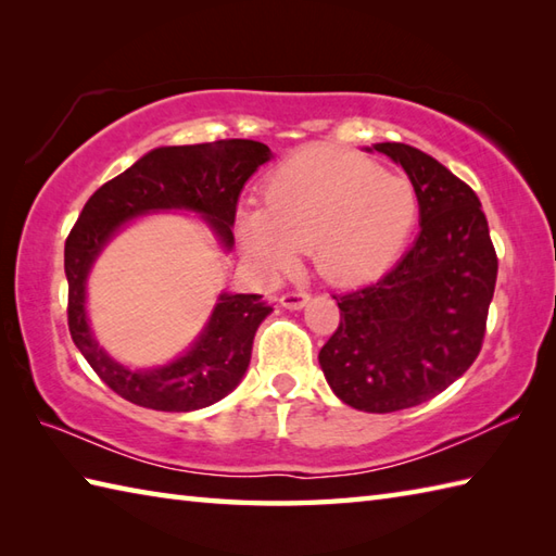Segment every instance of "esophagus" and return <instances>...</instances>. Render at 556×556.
Listing matches in <instances>:
<instances>
[{
	"mask_svg": "<svg viewBox=\"0 0 556 556\" xmlns=\"http://www.w3.org/2000/svg\"><path fill=\"white\" fill-rule=\"evenodd\" d=\"M308 301H311V296L305 291H287V293H281V299H279V303L289 311H299Z\"/></svg>",
	"mask_w": 556,
	"mask_h": 556,
	"instance_id": "34e87169",
	"label": "esophagus"
}]
</instances>
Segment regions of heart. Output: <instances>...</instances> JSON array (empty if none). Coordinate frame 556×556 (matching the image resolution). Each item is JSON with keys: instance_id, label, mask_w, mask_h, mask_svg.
Segmentation results:
<instances>
[{"instance_id": "obj_1", "label": "heart", "mask_w": 556, "mask_h": 556, "mask_svg": "<svg viewBox=\"0 0 556 556\" xmlns=\"http://www.w3.org/2000/svg\"><path fill=\"white\" fill-rule=\"evenodd\" d=\"M418 222L413 186L380 164L332 148H308L263 184V207L241 212L248 255L289 269L311 248L315 269L339 287L365 285L392 267Z\"/></svg>"}]
</instances>
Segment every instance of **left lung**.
<instances>
[{
  "instance_id": "obj_1",
  "label": "left lung",
  "mask_w": 556,
  "mask_h": 556,
  "mask_svg": "<svg viewBox=\"0 0 556 556\" xmlns=\"http://www.w3.org/2000/svg\"><path fill=\"white\" fill-rule=\"evenodd\" d=\"M416 188L420 233L375 285L341 293L320 365L344 404L392 413L437 396L482 349L497 253L473 188L428 152L377 143Z\"/></svg>"
}]
</instances>
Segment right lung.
Returning a JSON list of instances; mask_svg holds the SVG:
<instances>
[{"instance_id":"1","label":"right lung","mask_w":556,"mask_h":556,"mask_svg":"<svg viewBox=\"0 0 556 556\" xmlns=\"http://www.w3.org/2000/svg\"><path fill=\"white\" fill-rule=\"evenodd\" d=\"M267 160L269 148L245 138L157 148L100 186L83 207L64 245L68 332L90 368L122 399L174 413L198 410L224 399L241 382L251 363L255 329L269 315L271 303L260 293H224L207 329L184 358L157 370H128L114 363L90 334L83 303L92 260L126 219L150 210H195L231 245L241 188Z\"/></svg>"}]
</instances>
